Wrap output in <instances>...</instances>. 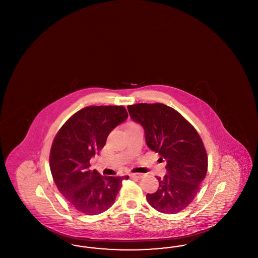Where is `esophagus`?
I'll use <instances>...</instances> for the list:
<instances>
[{"instance_id":"esophagus-1","label":"esophagus","mask_w":258,"mask_h":258,"mask_svg":"<svg viewBox=\"0 0 258 258\" xmlns=\"http://www.w3.org/2000/svg\"><path fill=\"white\" fill-rule=\"evenodd\" d=\"M130 176H131V178L140 179V178H142L143 174H141V173H131V174H130Z\"/></svg>"}]
</instances>
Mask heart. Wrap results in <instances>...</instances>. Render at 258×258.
Returning a JSON list of instances; mask_svg holds the SVG:
<instances>
[{
	"mask_svg": "<svg viewBox=\"0 0 258 258\" xmlns=\"http://www.w3.org/2000/svg\"><path fill=\"white\" fill-rule=\"evenodd\" d=\"M131 125H134V123H131V124H130V125H128V126H131Z\"/></svg>",
	"mask_w": 258,
	"mask_h": 258,
	"instance_id": "heart-1",
	"label": "heart"
}]
</instances>
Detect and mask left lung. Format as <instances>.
<instances>
[{
  "instance_id": "obj_1",
  "label": "left lung",
  "mask_w": 258,
  "mask_h": 258,
  "mask_svg": "<svg viewBox=\"0 0 258 258\" xmlns=\"http://www.w3.org/2000/svg\"><path fill=\"white\" fill-rule=\"evenodd\" d=\"M127 110L143 126L148 147L166 161L167 174L157 178L160 186L146 196L148 203L160 213H179L197 197L208 169L200 136L178 111L163 103H138Z\"/></svg>"
}]
</instances>
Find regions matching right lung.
Returning <instances> with one entry per match:
<instances>
[{"label":"right lung","instance_id":"right-lung-1","mask_svg":"<svg viewBox=\"0 0 258 258\" xmlns=\"http://www.w3.org/2000/svg\"><path fill=\"white\" fill-rule=\"evenodd\" d=\"M127 118L123 106H88L73 115L55 136L50 170L59 191L77 211L98 215L114 204L128 176H101L90 160L106 143L112 130Z\"/></svg>","mask_w":258,"mask_h":258}]
</instances>
